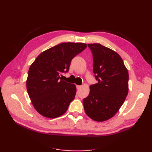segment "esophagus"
Returning a JSON list of instances; mask_svg holds the SVG:
<instances>
[{
    "label": "esophagus",
    "mask_w": 152,
    "mask_h": 152,
    "mask_svg": "<svg viewBox=\"0 0 152 152\" xmlns=\"http://www.w3.org/2000/svg\"><path fill=\"white\" fill-rule=\"evenodd\" d=\"M76 87H77V89H79L80 87H81V86H79V85H77V86H76Z\"/></svg>",
    "instance_id": "esophagus-1"
}]
</instances>
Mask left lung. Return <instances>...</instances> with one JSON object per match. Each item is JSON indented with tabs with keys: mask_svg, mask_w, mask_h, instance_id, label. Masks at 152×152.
<instances>
[{
	"mask_svg": "<svg viewBox=\"0 0 152 152\" xmlns=\"http://www.w3.org/2000/svg\"><path fill=\"white\" fill-rule=\"evenodd\" d=\"M93 53V72L98 83L90 86L83 99L87 116L98 122L107 121L117 113L129 90V74L121 57L100 44H88Z\"/></svg>",
	"mask_w": 152,
	"mask_h": 152,
	"instance_id": "8db88e82",
	"label": "left lung"
}]
</instances>
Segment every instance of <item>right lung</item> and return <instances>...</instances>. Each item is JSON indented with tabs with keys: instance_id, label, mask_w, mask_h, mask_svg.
<instances>
[{
	"instance_id": "obj_1",
	"label": "right lung",
	"mask_w": 152,
	"mask_h": 152,
	"mask_svg": "<svg viewBox=\"0 0 152 152\" xmlns=\"http://www.w3.org/2000/svg\"><path fill=\"white\" fill-rule=\"evenodd\" d=\"M86 48L84 43L59 44L40 54L31 65L26 89L35 109L42 116L54 118L66 112L76 87L63 80L61 74L68 72L72 59Z\"/></svg>"
}]
</instances>
